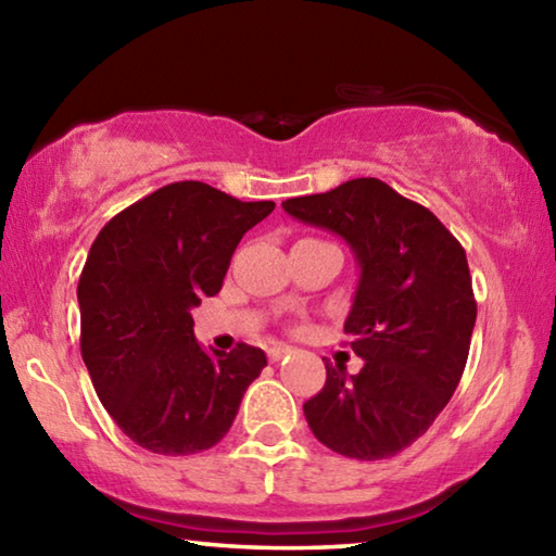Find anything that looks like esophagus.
I'll list each match as a JSON object with an SVG mask.
<instances>
[{"mask_svg": "<svg viewBox=\"0 0 556 556\" xmlns=\"http://www.w3.org/2000/svg\"><path fill=\"white\" fill-rule=\"evenodd\" d=\"M289 353H291V348H289V345H285V343H279V345H271L269 351H267V355H269V361H271V363L281 361V357L289 355Z\"/></svg>", "mask_w": 556, "mask_h": 556, "instance_id": "34e87169", "label": "esophagus"}]
</instances>
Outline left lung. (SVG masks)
Returning <instances> with one entry per match:
<instances>
[{"mask_svg": "<svg viewBox=\"0 0 556 556\" xmlns=\"http://www.w3.org/2000/svg\"><path fill=\"white\" fill-rule=\"evenodd\" d=\"M291 218L331 230L353 250L357 279L345 333L365 365L304 404L314 437L336 454L378 460L434 425L466 368L476 299L460 242L425 205L380 178L281 203Z\"/></svg>", "mask_w": 556, "mask_h": 556, "instance_id": "left-lung-1", "label": "left lung"}]
</instances>
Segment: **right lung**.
<instances>
[{
  "instance_id": "right-lung-1",
  "label": "right lung",
  "mask_w": 556,
  "mask_h": 556,
  "mask_svg": "<svg viewBox=\"0 0 556 556\" xmlns=\"http://www.w3.org/2000/svg\"><path fill=\"white\" fill-rule=\"evenodd\" d=\"M275 211L201 181H176L117 213L78 281L80 353L102 407L152 454L218 444L267 355L205 353L191 308L215 296L242 235Z\"/></svg>"
}]
</instances>
